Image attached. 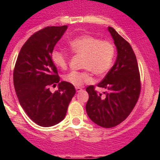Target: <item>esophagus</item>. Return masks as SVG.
Segmentation results:
<instances>
[{
    "label": "esophagus",
    "instance_id": "esophagus-1",
    "mask_svg": "<svg viewBox=\"0 0 160 160\" xmlns=\"http://www.w3.org/2000/svg\"><path fill=\"white\" fill-rule=\"evenodd\" d=\"M82 89L81 88V87H76V91H77L78 93L81 92V91H82Z\"/></svg>",
    "mask_w": 160,
    "mask_h": 160
}]
</instances>
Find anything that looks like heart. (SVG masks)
Here are the masks:
<instances>
[{
	"mask_svg": "<svg viewBox=\"0 0 160 160\" xmlns=\"http://www.w3.org/2000/svg\"><path fill=\"white\" fill-rule=\"evenodd\" d=\"M68 46L73 53L82 56L83 71H71L63 76V80L74 87H80L92 81L90 72L96 76L105 74L111 67L115 55V47L110 41L100 40L90 35H82L73 38ZM51 58L54 65L61 69H66L67 54L58 50L52 52Z\"/></svg>",
	"mask_w": 160,
	"mask_h": 160,
	"instance_id": "b5f03b06",
	"label": "heart"
}]
</instances>
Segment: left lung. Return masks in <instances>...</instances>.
<instances>
[{
  "label": "left lung",
  "mask_w": 160,
  "mask_h": 160,
  "mask_svg": "<svg viewBox=\"0 0 160 160\" xmlns=\"http://www.w3.org/2000/svg\"><path fill=\"white\" fill-rule=\"evenodd\" d=\"M117 48L115 63L98 87L103 95L89 86L86 110L89 118L102 128H114L123 122L135 107L140 94V74L131 45L112 27H108Z\"/></svg>",
  "instance_id": "1"
}]
</instances>
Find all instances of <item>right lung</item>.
<instances>
[{
    "instance_id": "add662e5",
    "label": "right lung",
    "mask_w": 160,
    "mask_h": 160,
    "mask_svg": "<svg viewBox=\"0 0 160 160\" xmlns=\"http://www.w3.org/2000/svg\"><path fill=\"white\" fill-rule=\"evenodd\" d=\"M67 25L48 26L38 31L22 47L13 70V84L19 102L38 125L52 127L64 119L76 90L73 85L60 82L51 58L55 45ZM59 84L51 93L48 87Z\"/></svg>"
}]
</instances>
